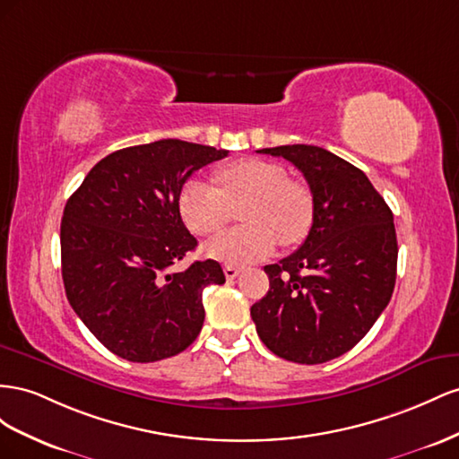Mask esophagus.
<instances>
[{
    "label": "esophagus",
    "instance_id": "34e87169",
    "mask_svg": "<svg viewBox=\"0 0 459 459\" xmlns=\"http://www.w3.org/2000/svg\"><path fill=\"white\" fill-rule=\"evenodd\" d=\"M240 274V267L237 265H225V277L227 281H234Z\"/></svg>",
    "mask_w": 459,
    "mask_h": 459
}]
</instances>
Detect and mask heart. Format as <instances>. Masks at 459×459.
Segmentation results:
<instances>
[{
    "instance_id": "heart-1",
    "label": "heart",
    "mask_w": 459,
    "mask_h": 459,
    "mask_svg": "<svg viewBox=\"0 0 459 459\" xmlns=\"http://www.w3.org/2000/svg\"><path fill=\"white\" fill-rule=\"evenodd\" d=\"M217 185L190 178L180 188L178 212L185 225L200 237L225 229L232 207L241 205L246 225L229 230L207 246V255L225 264H250L282 246L302 242L313 225L316 204L304 185L265 160H238L217 169Z\"/></svg>"
}]
</instances>
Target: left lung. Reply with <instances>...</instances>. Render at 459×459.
<instances>
[{
  "mask_svg": "<svg viewBox=\"0 0 459 459\" xmlns=\"http://www.w3.org/2000/svg\"><path fill=\"white\" fill-rule=\"evenodd\" d=\"M306 177L316 204L298 250L265 265L269 292L252 306L257 334L274 356L316 365L342 356L369 333L396 282L394 217L369 178L317 146L265 148Z\"/></svg>",
  "mask_w": 459,
  "mask_h": 459,
  "instance_id": "8db88e82",
  "label": "left lung"
}]
</instances>
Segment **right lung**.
Returning a JSON list of instances; mask_svg holds the SVG:
<instances>
[{
    "label": "right lung",
    "mask_w": 459,
    "mask_h": 459,
    "mask_svg": "<svg viewBox=\"0 0 459 459\" xmlns=\"http://www.w3.org/2000/svg\"><path fill=\"white\" fill-rule=\"evenodd\" d=\"M227 155L173 138L113 152L91 167L65 205V292L115 356L160 361L200 334L204 288L222 284L225 274L213 259L169 271L198 246L180 219L178 194L194 171Z\"/></svg>",
    "instance_id": "obj_1"
}]
</instances>
